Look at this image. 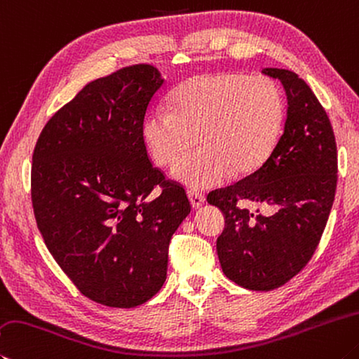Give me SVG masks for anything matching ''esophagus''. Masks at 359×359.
<instances>
[{
  "label": "esophagus",
  "instance_id": "obj_1",
  "mask_svg": "<svg viewBox=\"0 0 359 359\" xmlns=\"http://www.w3.org/2000/svg\"><path fill=\"white\" fill-rule=\"evenodd\" d=\"M188 199H190L193 208H199L202 204H204L205 196L196 190H188Z\"/></svg>",
  "mask_w": 359,
  "mask_h": 359
}]
</instances>
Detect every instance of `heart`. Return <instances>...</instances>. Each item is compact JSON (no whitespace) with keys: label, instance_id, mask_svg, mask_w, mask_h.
<instances>
[{"label":"heart","instance_id":"1","mask_svg":"<svg viewBox=\"0 0 359 359\" xmlns=\"http://www.w3.org/2000/svg\"><path fill=\"white\" fill-rule=\"evenodd\" d=\"M284 119V97L266 75H202L175 90L171 108H155L144 141L158 166L175 163L198 138L201 147L174 168L191 188H210L227 175L251 172L270 157Z\"/></svg>","mask_w":359,"mask_h":359}]
</instances>
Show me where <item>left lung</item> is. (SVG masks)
Returning <instances> with one entry per match:
<instances>
[{
    "mask_svg": "<svg viewBox=\"0 0 359 359\" xmlns=\"http://www.w3.org/2000/svg\"><path fill=\"white\" fill-rule=\"evenodd\" d=\"M262 74L285 89L284 132L256 171L207 196L226 217L217 240L221 269L250 290L281 287L304 269L327 226L337 184L336 140L320 102L295 72ZM245 201L270 206L271 213L251 212Z\"/></svg>",
    "mask_w": 359,
    "mask_h": 359,
    "instance_id": "left-lung-1",
    "label": "left lung"
}]
</instances>
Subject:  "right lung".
<instances>
[{
	"instance_id": "add662e5",
	"label": "right lung",
	"mask_w": 359,
	"mask_h": 359,
	"mask_svg": "<svg viewBox=\"0 0 359 359\" xmlns=\"http://www.w3.org/2000/svg\"><path fill=\"white\" fill-rule=\"evenodd\" d=\"M163 81L152 64L97 78L51 116L32 152L37 229L75 287L109 308L161 289L169 242L191 212L182 185L152 166L142 133Z\"/></svg>"
}]
</instances>
